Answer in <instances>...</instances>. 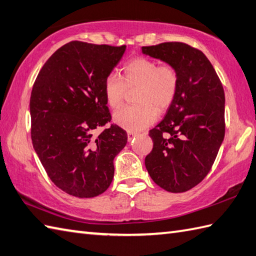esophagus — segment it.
<instances>
[{
	"label": "esophagus",
	"mask_w": 256,
	"mask_h": 256,
	"mask_svg": "<svg viewBox=\"0 0 256 256\" xmlns=\"http://www.w3.org/2000/svg\"><path fill=\"white\" fill-rule=\"evenodd\" d=\"M138 134L137 132H127V136H128V141H132L134 137H136V136H137Z\"/></svg>",
	"instance_id": "1"
}]
</instances>
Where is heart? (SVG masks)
Returning a JSON list of instances; mask_svg holds the SVG:
<instances>
[{
    "label": "heart",
    "instance_id": "heart-1",
    "mask_svg": "<svg viewBox=\"0 0 256 256\" xmlns=\"http://www.w3.org/2000/svg\"><path fill=\"white\" fill-rule=\"evenodd\" d=\"M178 72L171 64H160L148 58H134L122 66V76H107L104 83L106 103L116 110L122 105L127 90L138 88L137 104L122 107L114 114V122L129 132H138L156 122L158 110L166 112L178 90Z\"/></svg>",
    "mask_w": 256,
    "mask_h": 256
}]
</instances>
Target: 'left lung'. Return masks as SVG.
I'll list each match as a JSON object with an SVG mask.
<instances>
[{"label": "left lung", "mask_w": 256, "mask_h": 256, "mask_svg": "<svg viewBox=\"0 0 256 256\" xmlns=\"http://www.w3.org/2000/svg\"><path fill=\"white\" fill-rule=\"evenodd\" d=\"M142 52L178 72L176 98L163 120L149 132L153 149L146 156L156 185L183 192L206 178L224 138V90L200 50L184 42L142 47Z\"/></svg>", "instance_id": "obj_1"}]
</instances>
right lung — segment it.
Segmentation results:
<instances>
[{"label":"right lung","mask_w":256,"mask_h":256,"mask_svg":"<svg viewBox=\"0 0 256 256\" xmlns=\"http://www.w3.org/2000/svg\"><path fill=\"white\" fill-rule=\"evenodd\" d=\"M124 50L68 42L47 60L34 83V149L50 180L69 195L103 194L114 178V158L127 144V132L114 124L94 134L112 119L104 83Z\"/></svg>","instance_id":"obj_1"}]
</instances>
